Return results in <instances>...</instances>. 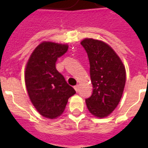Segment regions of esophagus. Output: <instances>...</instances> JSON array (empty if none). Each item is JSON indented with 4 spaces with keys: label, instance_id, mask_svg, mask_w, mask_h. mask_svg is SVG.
Wrapping results in <instances>:
<instances>
[{
    "label": "esophagus",
    "instance_id": "34e87169",
    "mask_svg": "<svg viewBox=\"0 0 148 148\" xmlns=\"http://www.w3.org/2000/svg\"><path fill=\"white\" fill-rule=\"evenodd\" d=\"M74 89H75V90H76L77 92H78V90H79V85H78V84H77L76 86H74Z\"/></svg>",
    "mask_w": 148,
    "mask_h": 148
}]
</instances>
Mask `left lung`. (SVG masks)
Listing matches in <instances>:
<instances>
[{
  "label": "left lung",
  "instance_id": "8db88e82",
  "mask_svg": "<svg viewBox=\"0 0 148 148\" xmlns=\"http://www.w3.org/2000/svg\"><path fill=\"white\" fill-rule=\"evenodd\" d=\"M88 53L93 92L85 100L88 110L103 118L117 108L123 95L126 71L121 60L106 43L92 38L81 42Z\"/></svg>",
  "mask_w": 148,
  "mask_h": 148
}]
</instances>
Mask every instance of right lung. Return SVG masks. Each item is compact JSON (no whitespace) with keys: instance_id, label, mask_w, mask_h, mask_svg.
<instances>
[{"instance_id":"right-lung-1","label":"right lung","mask_w":148,"mask_h":148,"mask_svg":"<svg viewBox=\"0 0 148 148\" xmlns=\"http://www.w3.org/2000/svg\"><path fill=\"white\" fill-rule=\"evenodd\" d=\"M68 49L67 45L42 42L31 53L25 69V84L31 103L40 115L53 119L65 109L76 91L56 69V61Z\"/></svg>"}]
</instances>
